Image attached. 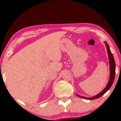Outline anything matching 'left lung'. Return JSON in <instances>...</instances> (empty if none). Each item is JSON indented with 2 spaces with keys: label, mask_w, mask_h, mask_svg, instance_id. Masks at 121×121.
<instances>
[{
  "label": "left lung",
  "mask_w": 121,
  "mask_h": 121,
  "mask_svg": "<svg viewBox=\"0 0 121 121\" xmlns=\"http://www.w3.org/2000/svg\"><path fill=\"white\" fill-rule=\"evenodd\" d=\"M105 43L106 47L107 50V54H108V59H109V63H110V78H109V80L108 82V83H107L106 86L105 87V89H104L102 91H101L100 93L97 94V95L91 97H86L82 96H80L78 94H77L78 96L81 97V98L86 99V100H94V99H98L99 97H100L101 96L104 95V94H105L107 91H108L109 89L111 88V86L113 84L114 82V79H115V70H116V64H115V59H114L113 54H112L111 52L110 47H109L108 44H107L106 42H104Z\"/></svg>",
  "instance_id": "8db88e82"
}]
</instances>
